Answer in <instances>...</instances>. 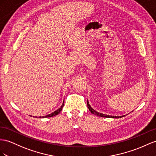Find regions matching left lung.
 <instances>
[{"mask_svg": "<svg viewBox=\"0 0 156 156\" xmlns=\"http://www.w3.org/2000/svg\"><path fill=\"white\" fill-rule=\"evenodd\" d=\"M87 107H88L89 110L91 111V113L94 114V115H98V116H99V117H106V118H121V117H123L125 116V115H122V116H111V115H105V114H103V113H99L97 112L96 111H95L94 109L91 108V107L89 104L88 101H87Z\"/></svg>", "mask_w": 156, "mask_h": 156, "instance_id": "left-lung-1", "label": "left lung"}]
</instances>
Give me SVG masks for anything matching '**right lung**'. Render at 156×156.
<instances>
[{"label":"right lung","mask_w":156,"mask_h":156,"mask_svg":"<svg viewBox=\"0 0 156 156\" xmlns=\"http://www.w3.org/2000/svg\"><path fill=\"white\" fill-rule=\"evenodd\" d=\"M64 101H65V99H64ZM64 103H65V101H63V103H62V105H61V107H60L59 109H58L57 110H56L55 111H54L53 113H51V114H49V115H46V116H44V117H39V118H46V117H53V116H55V115H58L60 112H61V111H62V107H63V106H64Z\"/></svg>","instance_id":"right-lung-1"}]
</instances>
